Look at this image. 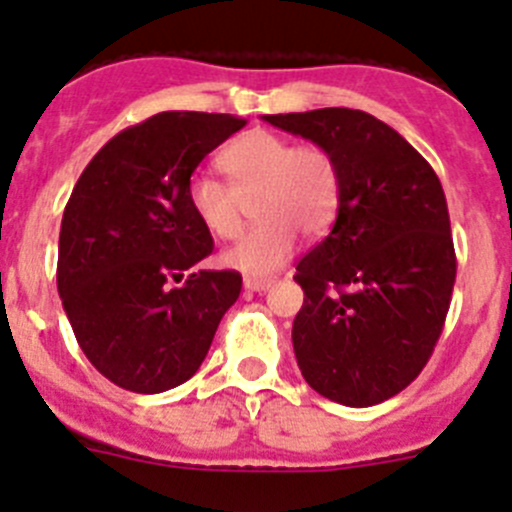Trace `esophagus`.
<instances>
[{"label": "esophagus", "mask_w": 512, "mask_h": 512, "mask_svg": "<svg viewBox=\"0 0 512 512\" xmlns=\"http://www.w3.org/2000/svg\"><path fill=\"white\" fill-rule=\"evenodd\" d=\"M273 285V278H245V288L252 290V293H262Z\"/></svg>", "instance_id": "1"}]
</instances>
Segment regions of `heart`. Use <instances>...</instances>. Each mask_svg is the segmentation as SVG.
<instances>
[{"instance_id":"heart-1","label":"heart","mask_w":512,"mask_h":512,"mask_svg":"<svg viewBox=\"0 0 512 512\" xmlns=\"http://www.w3.org/2000/svg\"><path fill=\"white\" fill-rule=\"evenodd\" d=\"M219 163L233 186L199 173L188 183V204L211 237L234 239L242 232V201L255 196L257 227L219 257L229 270L252 278L273 273L290 260L298 232L316 237L334 222L342 178L324 147H296L288 137L255 130L234 140Z\"/></svg>"}]
</instances>
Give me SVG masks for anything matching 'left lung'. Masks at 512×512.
Masks as SVG:
<instances>
[{"label":"left lung","instance_id":"1","mask_svg":"<svg viewBox=\"0 0 512 512\" xmlns=\"http://www.w3.org/2000/svg\"><path fill=\"white\" fill-rule=\"evenodd\" d=\"M334 155L331 232L296 267L303 306L293 349L313 390L367 408L408 388L439 342L457 278L449 209L434 168L359 109L265 114Z\"/></svg>","mask_w":512,"mask_h":512}]
</instances>
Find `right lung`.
Segmentation results:
<instances>
[{"label":"right lung","mask_w":512,"mask_h":512,"mask_svg":"<svg viewBox=\"0 0 512 512\" xmlns=\"http://www.w3.org/2000/svg\"><path fill=\"white\" fill-rule=\"evenodd\" d=\"M242 127L232 114L160 112L112 137L73 188L58 293L78 347L119 388L155 395L196 375L239 298L234 270L191 273L214 239L193 216L188 183Z\"/></svg>","instance_id":"right-lung-1"}]
</instances>
